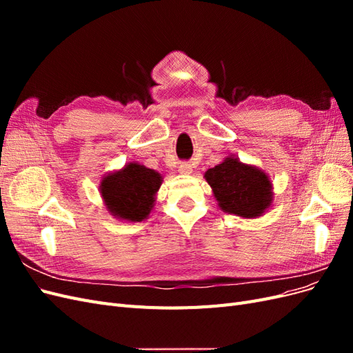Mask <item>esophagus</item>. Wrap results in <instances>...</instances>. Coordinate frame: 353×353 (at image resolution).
Masks as SVG:
<instances>
[{
	"mask_svg": "<svg viewBox=\"0 0 353 353\" xmlns=\"http://www.w3.org/2000/svg\"><path fill=\"white\" fill-rule=\"evenodd\" d=\"M178 170H179V174H183V175H190L191 172H193V168H191V165L190 163H179V166H178Z\"/></svg>",
	"mask_w": 353,
	"mask_h": 353,
	"instance_id": "1",
	"label": "esophagus"
}]
</instances>
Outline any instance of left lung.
I'll return each instance as SVG.
<instances>
[{"mask_svg": "<svg viewBox=\"0 0 353 353\" xmlns=\"http://www.w3.org/2000/svg\"><path fill=\"white\" fill-rule=\"evenodd\" d=\"M221 210L243 219L259 218L274 203L272 183L265 170L243 163L234 154L205 172Z\"/></svg>", "mask_w": 353, "mask_h": 353, "instance_id": "1", "label": "left lung"}]
</instances>
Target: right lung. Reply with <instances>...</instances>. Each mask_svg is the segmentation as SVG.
<instances>
[{"label":"right lung","instance_id":"add662e5","mask_svg":"<svg viewBox=\"0 0 353 353\" xmlns=\"http://www.w3.org/2000/svg\"><path fill=\"white\" fill-rule=\"evenodd\" d=\"M162 183L163 178L157 170L131 162L101 178L100 194L112 216L125 222H141L153 210Z\"/></svg>","mask_w":353,"mask_h":353}]
</instances>
